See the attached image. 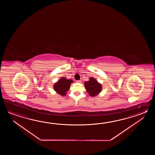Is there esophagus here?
I'll return each instance as SVG.
<instances>
[{"label": "esophagus", "instance_id": "esophagus-1", "mask_svg": "<svg viewBox=\"0 0 155 155\" xmlns=\"http://www.w3.org/2000/svg\"><path fill=\"white\" fill-rule=\"evenodd\" d=\"M76 82H78V83H81V80H78V81H76Z\"/></svg>", "mask_w": 155, "mask_h": 155}]
</instances>
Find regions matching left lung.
<instances>
[{"label": "left lung", "instance_id": "left-lung-1", "mask_svg": "<svg viewBox=\"0 0 155 155\" xmlns=\"http://www.w3.org/2000/svg\"><path fill=\"white\" fill-rule=\"evenodd\" d=\"M84 85L87 92L91 96H95L102 90V85L94 78H90L88 81H85Z\"/></svg>", "mask_w": 155, "mask_h": 155}]
</instances>
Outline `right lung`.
Wrapping results in <instances>:
<instances>
[{"label": "right lung", "instance_id": "obj_1", "mask_svg": "<svg viewBox=\"0 0 155 155\" xmlns=\"http://www.w3.org/2000/svg\"><path fill=\"white\" fill-rule=\"evenodd\" d=\"M73 82L72 80L63 77L54 84V89L60 95H66V92L69 90L70 85Z\"/></svg>", "mask_w": 155, "mask_h": 155}]
</instances>
